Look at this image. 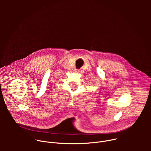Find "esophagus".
<instances>
[{"label":"esophagus","mask_w":151,"mask_h":151,"mask_svg":"<svg viewBox=\"0 0 151 151\" xmlns=\"http://www.w3.org/2000/svg\"><path fill=\"white\" fill-rule=\"evenodd\" d=\"M74 71H75V72H76V73H79V70H77V69H75Z\"/></svg>","instance_id":"34e87169"}]
</instances>
